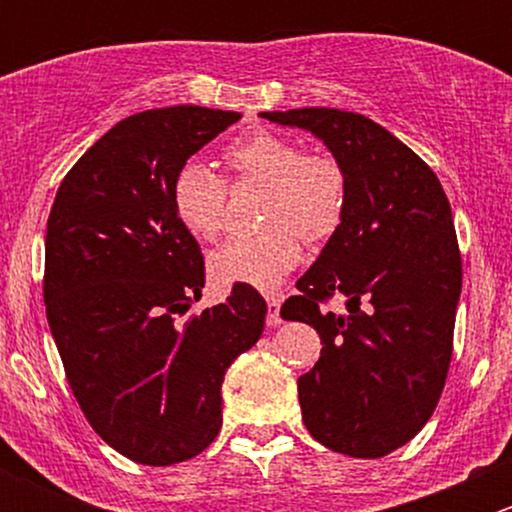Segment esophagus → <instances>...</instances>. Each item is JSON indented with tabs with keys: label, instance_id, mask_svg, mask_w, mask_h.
I'll list each match as a JSON object with an SVG mask.
<instances>
[{
	"label": "esophagus",
	"instance_id": "34e87169",
	"mask_svg": "<svg viewBox=\"0 0 512 512\" xmlns=\"http://www.w3.org/2000/svg\"><path fill=\"white\" fill-rule=\"evenodd\" d=\"M280 304H282V299L277 297V294H267V324H270V327H277V324H282Z\"/></svg>",
	"mask_w": 512,
	"mask_h": 512
}]
</instances>
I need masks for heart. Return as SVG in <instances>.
I'll return each mask as SVG.
<instances>
[{
	"label": "heart",
	"mask_w": 512,
	"mask_h": 512,
	"mask_svg": "<svg viewBox=\"0 0 512 512\" xmlns=\"http://www.w3.org/2000/svg\"><path fill=\"white\" fill-rule=\"evenodd\" d=\"M225 163L237 180L270 183L265 200L267 230L232 235L210 255V272L223 285H280L302 260V237L324 242L344 223L349 178L332 153H304L294 138L255 131L230 143ZM170 205L178 223L200 237L215 240L225 225L227 183L198 160L180 165L170 183Z\"/></svg>",
	"instance_id": "obj_1"
}]
</instances>
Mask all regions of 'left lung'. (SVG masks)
Here are the masks:
<instances>
[{
    "label": "left lung",
    "instance_id": "8db88e82",
    "mask_svg": "<svg viewBox=\"0 0 512 512\" xmlns=\"http://www.w3.org/2000/svg\"><path fill=\"white\" fill-rule=\"evenodd\" d=\"M260 116L312 131L347 170L344 223L280 314L312 324L324 344L297 379L307 431L344 456L381 458L426 426L451 366L463 280L451 205L436 173L361 113ZM337 293L344 315L323 309Z\"/></svg>",
    "mask_w": 512,
    "mask_h": 512
}]
</instances>
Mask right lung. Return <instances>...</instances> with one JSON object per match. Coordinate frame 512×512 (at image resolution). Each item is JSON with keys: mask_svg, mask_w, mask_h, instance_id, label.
<instances>
[{"mask_svg": "<svg viewBox=\"0 0 512 512\" xmlns=\"http://www.w3.org/2000/svg\"><path fill=\"white\" fill-rule=\"evenodd\" d=\"M237 111L170 106L123 118L74 163L46 223L44 304L66 379L94 431L143 466H173L223 426V379L265 329L250 285L188 314L205 287L170 183Z\"/></svg>", "mask_w": 512, "mask_h": 512, "instance_id": "right-lung-1", "label": "right lung"}]
</instances>
